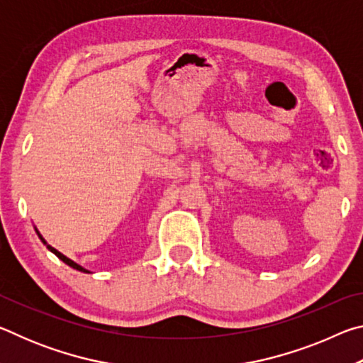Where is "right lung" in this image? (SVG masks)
<instances>
[{"label":"right lung","instance_id":"right-lung-1","mask_svg":"<svg viewBox=\"0 0 363 363\" xmlns=\"http://www.w3.org/2000/svg\"><path fill=\"white\" fill-rule=\"evenodd\" d=\"M35 230H36V229H35ZM36 233H38L40 240H41L43 243H45V245H46V248H48L49 251H51V253H54V255H56V256L59 257V259H60V261H64V262L67 264V266H70V267H73V269H77V270H79V272H88V274H89V270H86L84 267H82V266H79V264H77L75 261H72V259H69V257H67V256H64L62 253H59V251H57L56 248H52V247H51V245H48V243H46V240H45V238H43V237H41V233H40L38 230H36Z\"/></svg>","mask_w":363,"mask_h":363}]
</instances>
